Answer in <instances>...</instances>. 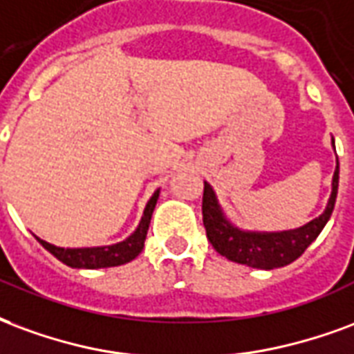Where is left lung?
I'll use <instances>...</instances> for the list:
<instances>
[{
	"label": "left lung",
	"instance_id": "8db88e82",
	"mask_svg": "<svg viewBox=\"0 0 354 354\" xmlns=\"http://www.w3.org/2000/svg\"><path fill=\"white\" fill-rule=\"evenodd\" d=\"M337 183H339V162L336 158V171L332 177V194H330L324 213L296 230L285 232L239 230L224 216L211 185L203 183L202 213L207 239L218 254H223L237 264L251 266L259 270H273V268L290 264L304 254V251L313 243L328 223L336 205Z\"/></svg>",
	"mask_w": 354,
	"mask_h": 354
}]
</instances>
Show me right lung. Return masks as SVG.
<instances>
[{
  "mask_svg": "<svg viewBox=\"0 0 354 354\" xmlns=\"http://www.w3.org/2000/svg\"><path fill=\"white\" fill-rule=\"evenodd\" d=\"M160 190H156L152 198L147 203L143 216H141V223L136 228V232L130 237H126L124 241L115 245H105V247H84V249H64V247H56L43 241L37 237L46 251L54 254L56 259L64 262L69 268H84V270H97V268H113V266H120L130 262L138 257L139 252L143 251L147 239V230H149V224H151L152 211L156 207L158 202Z\"/></svg>",
  "mask_w": 354,
  "mask_h": 354,
  "instance_id": "obj_1",
  "label": "right lung"
}]
</instances>
